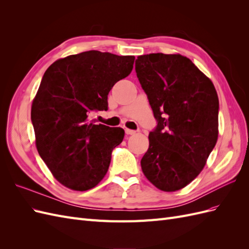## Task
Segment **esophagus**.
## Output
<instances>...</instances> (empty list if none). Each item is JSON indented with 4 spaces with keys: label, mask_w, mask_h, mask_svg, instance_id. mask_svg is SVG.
Instances as JSON below:
<instances>
[{
    "label": "esophagus",
    "mask_w": 249,
    "mask_h": 249,
    "mask_svg": "<svg viewBox=\"0 0 249 249\" xmlns=\"http://www.w3.org/2000/svg\"><path fill=\"white\" fill-rule=\"evenodd\" d=\"M124 131H125V134H126V135H135V134H136V131H134V130L125 129Z\"/></svg>",
    "instance_id": "esophagus-1"
}]
</instances>
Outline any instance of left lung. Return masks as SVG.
I'll return each instance as SVG.
<instances>
[{
    "instance_id": "1",
    "label": "left lung",
    "mask_w": 249,
    "mask_h": 249,
    "mask_svg": "<svg viewBox=\"0 0 249 249\" xmlns=\"http://www.w3.org/2000/svg\"><path fill=\"white\" fill-rule=\"evenodd\" d=\"M135 71L157 120L142 171L158 189L179 190L199 175L217 142L216 89L179 54L139 56Z\"/></svg>"
}]
</instances>
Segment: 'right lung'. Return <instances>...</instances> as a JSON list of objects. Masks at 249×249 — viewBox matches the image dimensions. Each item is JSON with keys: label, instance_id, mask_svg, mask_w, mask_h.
I'll list each match as a JSON object with an SVG mask.
<instances>
[{"label": "right lung", "instance_id": "obj_1", "mask_svg": "<svg viewBox=\"0 0 249 249\" xmlns=\"http://www.w3.org/2000/svg\"><path fill=\"white\" fill-rule=\"evenodd\" d=\"M134 56L99 51L59 59L44 72L31 109L36 147L58 182L86 191L106 176L112 150L124 131L90 123L94 111L108 109V94L129 76Z\"/></svg>", "mask_w": 249, "mask_h": 249}]
</instances>
